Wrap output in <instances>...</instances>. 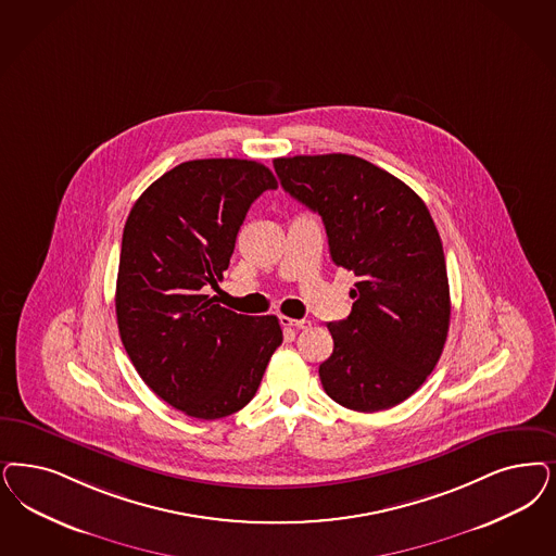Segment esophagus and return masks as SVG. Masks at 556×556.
<instances>
[{
	"label": "esophagus",
	"mask_w": 556,
	"mask_h": 556,
	"mask_svg": "<svg viewBox=\"0 0 556 556\" xmlns=\"http://www.w3.org/2000/svg\"><path fill=\"white\" fill-rule=\"evenodd\" d=\"M279 323L289 326V328H307L309 326V320H295V318H289V316H281Z\"/></svg>",
	"instance_id": "34e87169"
}]
</instances>
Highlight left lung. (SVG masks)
<instances>
[{
    "mask_svg": "<svg viewBox=\"0 0 556 556\" xmlns=\"http://www.w3.org/2000/svg\"><path fill=\"white\" fill-rule=\"evenodd\" d=\"M281 187L325 222L330 258L357 277L320 382L334 403L386 410L415 394L441 357L450 286L440 233L403 180L349 153L273 160Z\"/></svg>",
    "mask_w": 556,
    "mask_h": 556,
    "instance_id": "1",
    "label": "left lung"
}]
</instances>
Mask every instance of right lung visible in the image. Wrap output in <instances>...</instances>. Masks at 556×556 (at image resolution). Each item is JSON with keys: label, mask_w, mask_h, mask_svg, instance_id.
<instances>
[{"label": "right lung", "mask_w": 556, "mask_h": 556, "mask_svg": "<svg viewBox=\"0 0 556 556\" xmlns=\"http://www.w3.org/2000/svg\"><path fill=\"white\" fill-rule=\"evenodd\" d=\"M277 180L254 160L182 162L135 201L123 230L116 323L141 380L194 419L238 413L283 343L277 316H247L205 291L224 279L250 205Z\"/></svg>", "instance_id": "obj_1"}]
</instances>
